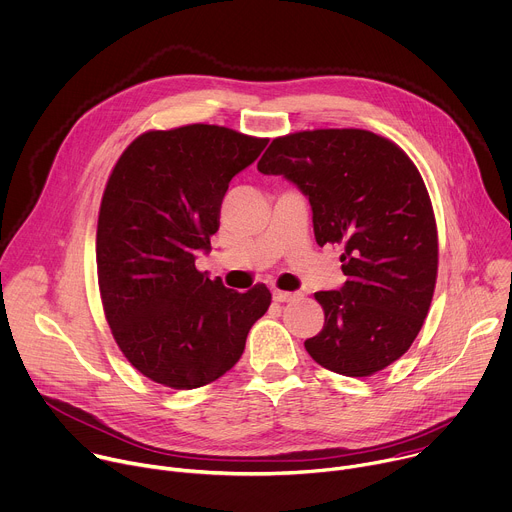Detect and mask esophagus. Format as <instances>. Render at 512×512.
I'll return each mask as SVG.
<instances>
[{
    "label": "esophagus",
    "mask_w": 512,
    "mask_h": 512,
    "mask_svg": "<svg viewBox=\"0 0 512 512\" xmlns=\"http://www.w3.org/2000/svg\"><path fill=\"white\" fill-rule=\"evenodd\" d=\"M296 296H298L296 292H286V290H274V292H272L274 302H290V300H294Z\"/></svg>",
    "instance_id": "obj_1"
}]
</instances>
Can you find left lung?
Masks as SVG:
<instances>
[{
    "mask_svg": "<svg viewBox=\"0 0 512 512\" xmlns=\"http://www.w3.org/2000/svg\"><path fill=\"white\" fill-rule=\"evenodd\" d=\"M258 171L284 175L311 201L319 246H341V290H321L323 331L304 341L329 371L369 377L397 361L428 317L438 230L426 183L401 147L365 129L276 137Z\"/></svg>",
    "mask_w": 512,
    "mask_h": 512,
    "instance_id": "obj_1",
    "label": "left lung"
}]
</instances>
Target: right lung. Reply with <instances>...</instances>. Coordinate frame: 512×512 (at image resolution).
<instances>
[{"label":"right lung","instance_id":"1","mask_svg":"<svg viewBox=\"0 0 512 512\" xmlns=\"http://www.w3.org/2000/svg\"><path fill=\"white\" fill-rule=\"evenodd\" d=\"M268 139L218 125L139 135L115 163L96 226L98 288L127 361L171 389L220 379L268 311L264 284L236 292L195 268L236 173Z\"/></svg>","mask_w":512,"mask_h":512}]
</instances>
